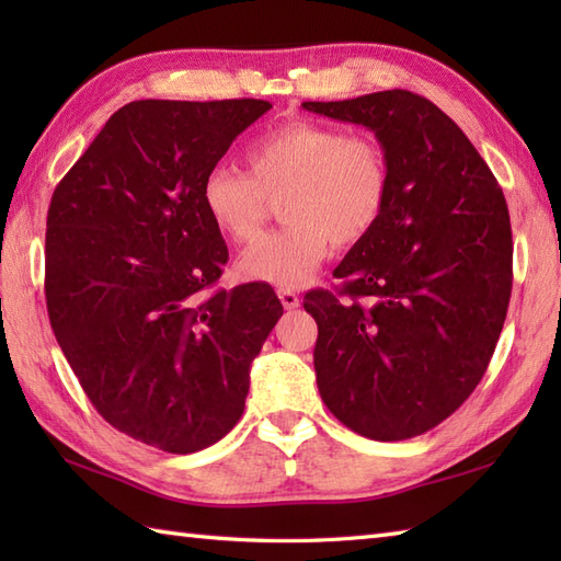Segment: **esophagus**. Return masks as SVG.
I'll use <instances>...</instances> for the list:
<instances>
[{
  "label": "esophagus",
  "instance_id": "34e87169",
  "mask_svg": "<svg viewBox=\"0 0 561 561\" xmlns=\"http://www.w3.org/2000/svg\"><path fill=\"white\" fill-rule=\"evenodd\" d=\"M277 294H279L282 306L287 308V311H294V308L301 306V299H299V294H296V291H291V289H279Z\"/></svg>",
  "mask_w": 561,
  "mask_h": 561
}]
</instances>
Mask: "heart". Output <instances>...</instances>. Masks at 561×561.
<instances>
[{"label":"heart","mask_w":561,"mask_h":561,"mask_svg":"<svg viewBox=\"0 0 561 561\" xmlns=\"http://www.w3.org/2000/svg\"><path fill=\"white\" fill-rule=\"evenodd\" d=\"M248 171L217 163L202 178V207L214 229L245 243L265 219L267 197L282 199L279 231L260 236L238 257L248 282L294 289L330 250L359 243L388 205L390 171L383 147L368 135L289 121L257 137L245 151Z\"/></svg>","instance_id":"obj_1"}]
</instances>
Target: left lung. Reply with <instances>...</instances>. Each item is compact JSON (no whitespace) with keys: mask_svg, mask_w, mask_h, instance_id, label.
<instances>
[{"mask_svg":"<svg viewBox=\"0 0 561 561\" xmlns=\"http://www.w3.org/2000/svg\"><path fill=\"white\" fill-rule=\"evenodd\" d=\"M304 108L371 129L390 171L383 217L335 270L340 294L304 299L320 398L366 438L420 436L470 398L502 335L514 279L504 193L462 129L412 91Z\"/></svg>","mask_w":561,"mask_h":561,"instance_id":"8db88e82","label":"left lung"}]
</instances>
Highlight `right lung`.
<instances>
[{"label": "right lung", "mask_w": 561, "mask_h": 561, "mask_svg": "<svg viewBox=\"0 0 561 561\" xmlns=\"http://www.w3.org/2000/svg\"><path fill=\"white\" fill-rule=\"evenodd\" d=\"M267 101H133L47 209V316L93 408L141 444L195 453L241 420L284 308L270 284L209 291L229 250L202 178Z\"/></svg>", "instance_id": "obj_1"}]
</instances>
